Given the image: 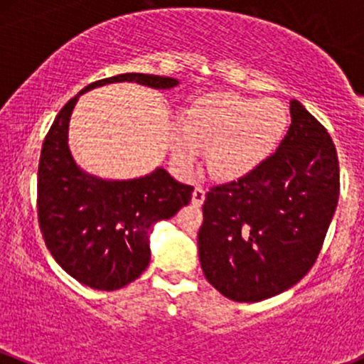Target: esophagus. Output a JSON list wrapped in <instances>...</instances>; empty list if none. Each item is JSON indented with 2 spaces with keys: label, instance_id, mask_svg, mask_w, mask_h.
<instances>
[{
  "label": "esophagus",
  "instance_id": "34e87169",
  "mask_svg": "<svg viewBox=\"0 0 364 364\" xmlns=\"http://www.w3.org/2000/svg\"><path fill=\"white\" fill-rule=\"evenodd\" d=\"M203 200H205V190H203L202 186H195L193 195H191V202H193V205L200 207Z\"/></svg>",
  "mask_w": 364,
  "mask_h": 364
}]
</instances>
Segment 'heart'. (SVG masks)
Here are the masks:
<instances>
[{
    "instance_id": "obj_1",
    "label": "heart",
    "mask_w": 364,
    "mask_h": 364,
    "mask_svg": "<svg viewBox=\"0 0 364 364\" xmlns=\"http://www.w3.org/2000/svg\"><path fill=\"white\" fill-rule=\"evenodd\" d=\"M287 127L289 110L278 100L213 95L195 102L183 127H174L171 157L181 173H190L200 150L209 149L210 173L237 179L252 173L273 154Z\"/></svg>"
}]
</instances>
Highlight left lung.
Segmentation results:
<instances>
[{
	"instance_id": "8db88e82",
	"label": "left lung",
	"mask_w": 364,
	"mask_h": 364,
	"mask_svg": "<svg viewBox=\"0 0 364 364\" xmlns=\"http://www.w3.org/2000/svg\"><path fill=\"white\" fill-rule=\"evenodd\" d=\"M287 136L237 181L210 188L198 230L207 282L235 302H259L301 282L337 209L341 173L325 127L290 102Z\"/></svg>"
}]
</instances>
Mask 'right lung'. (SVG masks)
Here are the masks:
<instances>
[{
    "mask_svg": "<svg viewBox=\"0 0 364 364\" xmlns=\"http://www.w3.org/2000/svg\"><path fill=\"white\" fill-rule=\"evenodd\" d=\"M124 81L154 90L179 85L174 77L136 72L91 82L55 117L38 169V218L48 250L72 278L97 290L122 289L146 269L151 228L188 205L193 191L162 167L117 181L87 174L75 164L69 149L75 102L93 87Z\"/></svg>",
    "mask_w": 364,
    "mask_h": 364,
    "instance_id": "right-lung-1",
    "label": "right lung"
}]
</instances>
